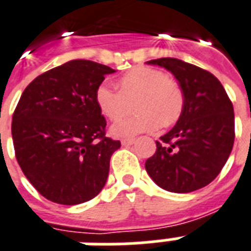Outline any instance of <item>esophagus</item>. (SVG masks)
Instances as JSON below:
<instances>
[{
	"label": "esophagus",
	"instance_id": "1",
	"mask_svg": "<svg viewBox=\"0 0 251 251\" xmlns=\"http://www.w3.org/2000/svg\"><path fill=\"white\" fill-rule=\"evenodd\" d=\"M135 142L134 138H124V140L121 141V144L124 145V146H130V145H133Z\"/></svg>",
	"mask_w": 251,
	"mask_h": 251
}]
</instances>
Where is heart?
Instances as JSON below:
<instances>
[{"mask_svg": "<svg viewBox=\"0 0 251 251\" xmlns=\"http://www.w3.org/2000/svg\"><path fill=\"white\" fill-rule=\"evenodd\" d=\"M96 103L103 116L118 121L130 111V103L137 113L110 127L114 137L154 131L162 125H174L185 109V94L176 79L166 77L159 69L135 66L118 81L117 89L103 82L96 90Z\"/></svg>", "mask_w": 251, "mask_h": 251, "instance_id": "heart-1", "label": "heart"}]
</instances>
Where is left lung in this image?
<instances>
[{
  "instance_id": "obj_1",
  "label": "left lung",
  "mask_w": 251,
  "mask_h": 251,
  "mask_svg": "<svg viewBox=\"0 0 251 251\" xmlns=\"http://www.w3.org/2000/svg\"><path fill=\"white\" fill-rule=\"evenodd\" d=\"M185 94V109L172 130L157 141L145 169L159 187L190 193L209 185L229 158L234 144V109L222 83L207 70L182 59L158 58Z\"/></svg>"
}]
</instances>
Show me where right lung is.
Segmentation results:
<instances>
[{
	"mask_svg": "<svg viewBox=\"0 0 251 251\" xmlns=\"http://www.w3.org/2000/svg\"><path fill=\"white\" fill-rule=\"evenodd\" d=\"M114 69L73 59L33 79L12 122L16 158L41 196L78 205L101 192L120 141L105 137L96 90Z\"/></svg>",
	"mask_w": 251,
	"mask_h": 251,
	"instance_id": "obj_1",
	"label": "right lung"
}]
</instances>
